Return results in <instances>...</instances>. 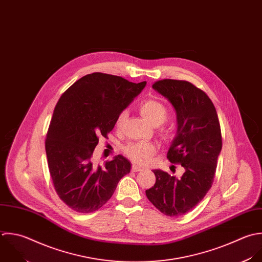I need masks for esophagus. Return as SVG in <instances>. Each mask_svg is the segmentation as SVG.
Segmentation results:
<instances>
[{"label":"esophagus","mask_w":262,"mask_h":262,"mask_svg":"<svg viewBox=\"0 0 262 262\" xmlns=\"http://www.w3.org/2000/svg\"><path fill=\"white\" fill-rule=\"evenodd\" d=\"M143 170V168L142 167H140V166H138V165H133L132 166V171H134V172H138V171H142Z\"/></svg>","instance_id":"esophagus-1"}]
</instances>
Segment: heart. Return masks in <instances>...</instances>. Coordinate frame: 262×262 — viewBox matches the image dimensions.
Here are the masks:
<instances>
[{"label": "heart", "mask_w": 262, "mask_h": 262, "mask_svg": "<svg viewBox=\"0 0 262 262\" xmlns=\"http://www.w3.org/2000/svg\"><path fill=\"white\" fill-rule=\"evenodd\" d=\"M141 114L153 125L162 124L168 116V111L166 107L159 101L149 99L143 101L140 104ZM126 117V112L122 111L118 114L116 118V126L120 127ZM155 152V146L148 142H138L130 143L124 147L125 155L138 164H145L149 161L151 156Z\"/></svg>", "instance_id": "1"}]
</instances>
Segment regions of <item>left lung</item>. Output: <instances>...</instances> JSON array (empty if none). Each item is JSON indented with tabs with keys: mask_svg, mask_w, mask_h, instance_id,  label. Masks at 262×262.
Wrapping results in <instances>:
<instances>
[{
	"mask_svg": "<svg viewBox=\"0 0 262 262\" xmlns=\"http://www.w3.org/2000/svg\"><path fill=\"white\" fill-rule=\"evenodd\" d=\"M153 89L176 110L178 129L167 158L180 163L185 172L178 179L153 170L156 183L146 190V195L163 214L180 216L192 210L212 186L223 147L221 125L212 101L191 82L163 79L156 81Z\"/></svg>",
	"mask_w": 262,
	"mask_h": 262,
	"instance_id": "left-lung-1",
	"label": "left lung"
}]
</instances>
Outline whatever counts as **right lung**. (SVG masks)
Returning a JSON list of instances; mask_svg holds the SVG:
<instances>
[{"mask_svg": "<svg viewBox=\"0 0 262 262\" xmlns=\"http://www.w3.org/2000/svg\"><path fill=\"white\" fill-rule=\"evenodd\" d=\"M146 83L95 72L79 78L59 99L47 133L46 154L56 193L74 211L101 208L129 173L130 162L122 155L103 167L92 157L99 138H107L118 114Z\"/></svg>", "mask_w": 262, "mask_h": 262, "instance_id": "right-lung-1", "label": "right lung"}]
</instances>
